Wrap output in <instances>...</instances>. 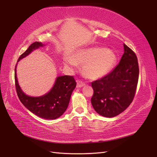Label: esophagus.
Returning a JSON list of instances; mask_svg holds the SVG:
<instances>
[{"mask_svg":"<svg viewBox=\"0 0 157 157\" xmlns=\"http://www.w3.org/2000/svg\"><path fill=\"white\" fill-rule=\"evenodd\" d=\"M84 86H85V84L83 82L79 80L77 81V88H82Z\"/></svg>","mask_w":157,"mask_h":157,"instance_id":"esophagus-1","label":"esophagus"}]
</instances>
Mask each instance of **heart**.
Listing matches in <instances>:
<instances>
[{"mask_svg":"<svg viewBox=\"0 0 157 157\" xmlns=\"http://www.w3.org/2000/svg\"><path fill=\"white\" fill-rule=\"evenodd\" d=\"M116 61V55L111 50L92 48L78 51L72 59L65 58L63 60V65L67 68L74 70L77 64H80L83 75L95 80L107 75Z\"/></svg>","mask_w":157,"mask_h":157,"instance_id":"heart-1","label":"heart"}]
</instances>
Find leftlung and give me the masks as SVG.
I'll return each instance as SVG.
<instances>
[{
    "label": "left lung",
    "instance_id": "1",
    "mask_svg": "<svg viewBox=\"0 0 157 157\" xmlns=\"http://www.w3.org/2000/svg\"><path fill=\"white\" fill-rule=\"evenodd\" d=\"M124 53L113 71L92 83L91 103L95 111L105 117L123 112L134 99L138 82L139 67L135 53L123 44Z\"/></svg>",
    "mask_w": 157,
    "mask_h": 157
}]
</instances>
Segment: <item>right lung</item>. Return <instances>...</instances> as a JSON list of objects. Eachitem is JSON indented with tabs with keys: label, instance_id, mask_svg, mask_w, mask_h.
<instances>
[{
	"label": "right lung",
	"instance_id": "right-lung-1",
	"mask_svg": "<svg viewBox=\"0 0 157 157\" xmlns=\"http://www.w3.org/2000/svg\"><path fill=\"white\" fill-rule=\"evenodd\" d=\"M45 45L36 42L29 46L25 52L19 56L17 62L29 54ZM17 65L15 69V81L17 93L22 104L34 115L45 119H55L61 117L68 107L72 92L76 87L73 76L56 77L51 90L40 96H31L26 94L19 84L17 77Z\"/></svg>",
	"mask_w": 157,
	"mask_h": 157
}]
</instances>
